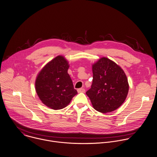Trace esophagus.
I'll return each instance as SVG.
<instances>
[{"label":"esophagus","instance_id":"esophagus-1","mask_svg":"<svg viewBox=\"0 0 157 157\" xmlns=\"http://www.w3.org/2000/svg\"><path fill=\"white\" fill-rule=\"evenodd\" d=\"M78 93H85V90L84 88H79L77 90Z\"/></svg>","mask_w":157,"mask_h":157}]
</instances>
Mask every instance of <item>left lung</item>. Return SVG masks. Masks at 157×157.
Masks as SVG:
<instances>
[{
  "mask_svg": "<svg viewBox=\"0 0 157 157\" xmlns=\"http://www.w3.org/2000/svg\"><path fill=\"white\" fill-rule=\"evenodd\" d=\"M91 88L86 91L93 108L101 113L114 111L122 104L129 85L122 69L112 60L102 57L92 66Z\"/></svg>",
  "mask_w": 157,
  "mask_h": 157,
  "instance_id": "obj_1",
  "label": "left lung"
}]
</instances>
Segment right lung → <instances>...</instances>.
Here are the masks:
<instances>
[{
  "mask_svg": "<svg viewBox=\"0 0 157 157\" xmlns=\"http://www.w3.org/2000/svg\"><path fill=\"white\" fill-rule=\"evenodd\" d=\"M66 59L58 55L41 70L35 81L36 92L41 102L53 109H60L77 94L67 73Z\"/></svg>",
  "mask_w": 157,
  "mask_h": 157,
  "instance_id": "right-lung-1",
  "label": "right lung"
}]
</instances>
